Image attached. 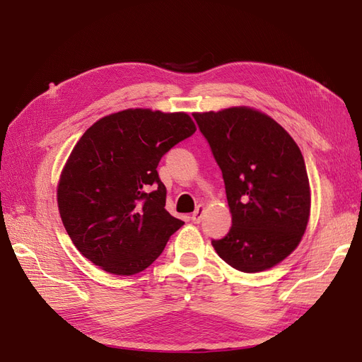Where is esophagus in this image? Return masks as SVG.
Returning <instances> with one entry per match:
<instances>
[{
	"instance_id": "34e87169",
	"label": "esophagus",
	"mask_w": 362,
	"mask_h": 362,
	"mask_svg": "<svg viewBox=\"0 0 362 362\" xmlns=\"http://www.w3.org/2000/svg\"><path fill=\"white\" fill-rule=\"evenodd\" d=\"M204 211H205V206H204V205H198V208H196V210H194L193 214H192V221H193L194 223H199V222L202 221Z\"/></svg>"
}]
</instances>
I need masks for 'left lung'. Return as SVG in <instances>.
<instances>
[{
  "label": "left lung",
  "instance_id": "left-lung-1",
  "mask_svg": "<svg viewBox=\"0 0 362 362\" xmlns=\"http://www.w3.org/2000/svg\"><path fill=\"white\" fill-rule=\"evenodd\" d=\"M222 170L233 226L211 240L229 266L257 273L298 247L311 194L299 146L278 122L249 107L193 113Z\"/></svg>",
  "mask_w": 362,
  "mask_h": 362
}]
</instances>
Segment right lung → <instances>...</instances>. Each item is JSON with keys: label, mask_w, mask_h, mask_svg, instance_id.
Masks as SVG:
<instances>
[{"label": "right lung", "mask_w": 362, "mask_h": 362, "mask_svg": "<svg viewBox=\"0 0 362 362\" xmlns=\"http://www.w3.org/2000/svg\"><path fill=\"white\" fill-rule=\"evenodd\" d=\"M196 131L187 113L128 108L95 122L64 166L57 202L72 243L113 275L145 270L184 225L169 214L161 157Z\"/></svg>", "instance_id": "1"}]
</instances>
